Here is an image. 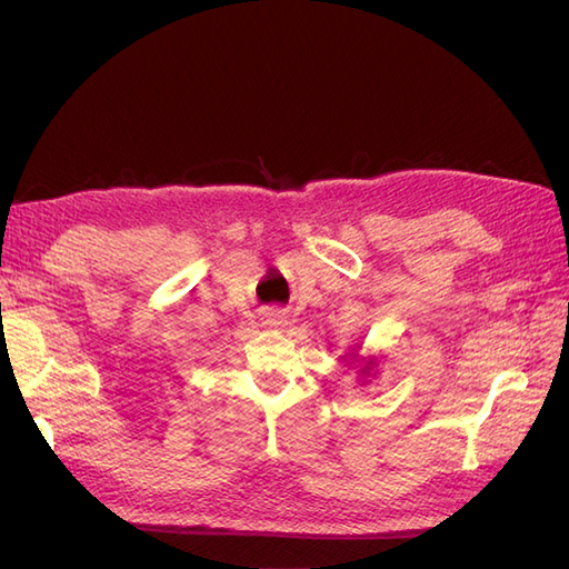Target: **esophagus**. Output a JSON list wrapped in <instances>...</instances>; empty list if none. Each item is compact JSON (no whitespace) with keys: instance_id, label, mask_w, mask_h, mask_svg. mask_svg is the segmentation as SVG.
I'll return each instance as SVG.
<instances>
[{"instance_id":"34e87169","label":"esophagus","mask_w":569,"mask_h":569,"mask_svg":"<svg viewBox=\"0 0 569 569\" xmlns=\"http://www.w3.org/2000/svg\"><path fill=\"white\" fill-rule=\"evenodd\" d=\"M262 323L268 328H282L289 323V316L282 309H270L266 316H262Z\"/></svg>"}]
</instances>
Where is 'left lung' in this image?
<instances>
[{"label": "left lung", "mask_w": 569, "mask_h": 569, "mask_svg": "<svg viewBox=\"0 0 569 569\" xmlns=\"http://www.w3.org/2000/svg\"><path fill=\"white\" fill-rule=\"evenodd\" d=\"M359 350H362V348L357 345V348H352V352L345 355V359H348V362L359 371V381H362V386H365L369 377H377L373 371H377L379 359L377 357H362V355H359Z\"/></svg>", "instance_id": "left-lung-1"}]
</instances>
